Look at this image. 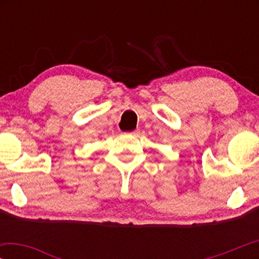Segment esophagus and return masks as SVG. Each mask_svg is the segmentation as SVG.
I'll use <instances>...</instances> for the list:
<instances>
[{
	"instance_id": "obj_1",
	"label": "esophagus",
	"mask_w": 259,
	"mask_h": 259,
	"mask_svg": "<svg viewBox=\"0 0 259 259\" xmlns=\"http://www.w3.org/2000/svg\"><path fill=\"white\" fill-rule=\"evenodd\" d=\"M140 133V130L139 128H137V130H134V131H132V132H130V134H132V136H138V134Z\"/></svg>"
}]
</instances>
